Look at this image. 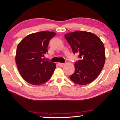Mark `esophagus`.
<instances>
[{
	"instance_id": "34e87169",
	"label": "esophagus",
	"mask_w": 120,
	"mask_h": 120,
	"mask_svg": "<svg viewBox=\"0 0 120 120\" xmlns=\"http://www.w3.org/2000/svg\"><path fill=\"white\" fill-rule=\"evenodd\" d=\"M58 65L60 66V67H62L64 65V64L63 63H60V62H59V63H58Z\"/></svg>"
}]
</instances>
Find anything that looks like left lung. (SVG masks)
Instances as JSON below:
<instances>
[{
	"label": "left lung",
	"mask_w": 120,
	"mask_h": 120,
	"mask_svg": "<svg viewBox=\"0 0 120 120\" xmlns=\"http://www.w3.org/2000/svg\"><path fill=\"white\" fill-rule=\"evenodd\" d=\"M65 37L73 53L79 54L80 59L75 63V72L69 78L78 85L91 83L99 76L105 65L103 43L97 35L89 32H70L66 34Z\"/></svg>",
	"instance_id": "left-lung-1"
}]
</instances>
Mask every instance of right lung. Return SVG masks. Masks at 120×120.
<instances>
[{"instance_id":"right-lung-1","label":"right lung","mask_w":120,"mask_h":120,"mask_svg":"<svg viewBox=\"0 0 120 120\" xmlns=\"http://www.w3.org/2000/svg\"><path fill=\"white\" fill-rule=\"evenodd\" d=\"M55 32L42 31L27 35L18 45L15 62L23 79L33 85H41L51 79L56 64L42 59L47 52Z\"/></svg>"}]
</instances>
